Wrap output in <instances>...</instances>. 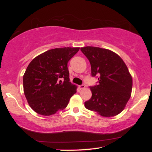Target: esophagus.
<instances>
[{
	"instance_id": "esophagus-1",
	"label": "esophagus",
	"mask_w": 152,
	"mask_h": 152,
	"mask_svg": "<svg viewBox=\"0 0 152 152\" xmlns=\"http://www.w3.org/2000/svg\"><path fill=\"white\" fill-rule=\"evenodd\" d=\"M79 88L80 89V90H82V89H84L85 88V86L84 85H83V84H82V85H80V86H79Z\"/></svg>"
}]
</instances>
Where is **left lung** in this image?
<instances>
[{"label":"left lung","instance_id":"obj_1","mask_svg":"<svg viewBox=\"0 0 152 152\" xmlns=\"http://www.w3.org/2000/svg\"><path fill=\"white\" fill-rule=\"evenodd\" d=\"M80 50L90 61L92 76H99V84L91 87L92 97L84 106L102 117L119 115L132 91V76L127 66L119 55L107 49L86 46Z\"/></svg>","mask_w":152,"mask_h":152}]
</instances>
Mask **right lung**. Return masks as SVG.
<instances>
[{
	"label": "right lung",
	"instance_id": "add662e5",
	"mask_svg": "<svg viewBox=\"0 0 152 152\" xmlns=\"http://www.w3.org/2000/svg\"><path fill=\"white\" fill-rule=\"evenodd\" d=\"M80 48H59L45 51L31 61L23 75L28 104L38 114L50 116L65 109L77 86L69 78L68 61Z\"/></svg>",
	"mask_w": 152,
	"mask_h": 152
}]
</instances>
